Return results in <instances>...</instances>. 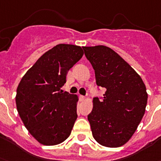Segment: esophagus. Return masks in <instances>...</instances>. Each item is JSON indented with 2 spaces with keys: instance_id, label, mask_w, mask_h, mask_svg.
<instances>
[{
  "instance_id": "34e87169",
  "label": "esophagus",
  "mask_w": 161,
  "mask_h": 161,
  "mask_svg": "<svg viewBox=\"0 0 161 161\" xmlns=\"http://www.w3.org/2000/svg\"><path fill=\"white\" fill-rule=\"evenodd\" d=\"M79 99H80L81 101H82V100H85V97L83 96H79Z\"/></svg>"
}]
</instances>
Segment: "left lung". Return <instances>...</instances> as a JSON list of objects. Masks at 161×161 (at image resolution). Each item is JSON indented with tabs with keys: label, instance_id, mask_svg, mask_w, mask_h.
Listing matches in <instances>:
<instances>
[{
	"label": "left lung",
	"instance_id": "8db88e82",
	"mask_svg": "<svg viewBox=\"0 0 161 161\" xmlns=\"http://www.w3.org/2000/svg\"><path fill=\"white\" fill-rule=\"evenodd\" d=\"M82 48L95 70L96 84L106 88L103 100L93 99V108L87 116L92 135L102 146H122L135 134L145 114L146 86L136 71L110 47Z\"/></svg>",
	"mask_w": 161,
	"mask_h": 161
}]
</instances>
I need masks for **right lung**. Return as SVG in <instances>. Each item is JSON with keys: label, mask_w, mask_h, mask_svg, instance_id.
<instances>
[{"label": "right lung", "mask_w": 161, "mask_h": 161, "mask_svg": "<svg viewBox=\"0 0 161 161\" xmlns=\"http://www.w3.org/2000/svg\"><path fill=\"white\" fill-rule=\"evenodd\" d=\"M83 55L80 46L60 44L46 52L22 77L15 97L27 130L40 143L59 144L76 121L77 95L61 90L66 75Z\"/></svg>", "instance_id": "1"}]
</instances>
